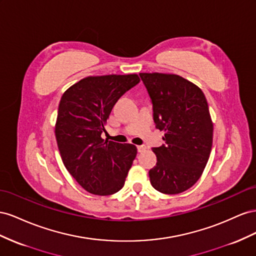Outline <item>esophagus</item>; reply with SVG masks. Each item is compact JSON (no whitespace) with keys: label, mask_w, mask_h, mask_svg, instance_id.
<instances>
[{"label":"esophagus","mask_w":256,"mask_h":256,"mask_svg":"<svg viewBox=\"0 0 256 256\" xmlns=\"http://www.w3.org/2000/svg\"><path fill=\"white\" fill-rule=\"evenodd\" d=\"M146 149H147V147H146V146H144V144L137 146V150H138V152H144Z\"/></svg>","instance_id":"1"}]
</instances>
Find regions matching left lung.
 Wrapping results in <instances>:
<instances>
[{
  "label": "left lung",
  "mask_w": 256,
  "mask_h": 256,
  "mask_svg": "<svg viewBox=\"0 0 256 256\" xmlns=\"http://www.w3.org/2000/svg\"><path fill=\"white\" fill-rule=\"evenodd\" d=\"M153 106L156 126L165 144L152 148L156 165L149 170L152 186L179 194L202 176L212 147L214 124L202 91L179 75L140 72Z\"/></svg>",
  "instance_id": "obj_1"
}]
</instances>
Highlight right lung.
Here are the masks:
<instances>
[{
  "instance_id": "right-lung-1",
  "label": "right lung",
  "mask_w": 256,
  "mask_h": 256,
  "mask_svg": "<svg viewBox=\"0 0 256 256\" xmlns=\"http://www.w3.org/2000/svg\"><path fill=\"white\" fill-rule=\"evenodd\" d=\"M138 82L136 74L89 76L61 98L54 130L58 148L68 172L89 193L112 195L124 186L137 148L100 135L116 100Z\"/></svg>"
}]
</instances>
